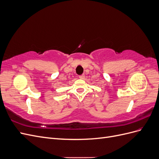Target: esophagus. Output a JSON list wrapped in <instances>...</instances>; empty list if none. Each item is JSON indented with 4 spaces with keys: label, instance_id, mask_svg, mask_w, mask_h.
<instances>
[{
    "label": "esophagus",
    "instance_id": "obj_1",
    "mask_svg": "<svg viewBox=\"0 0 159 159\" xmlns=\"http://www.w3.org/2000/svg\"><path fill=\"white\" fill-rule=\"evenodd\" d=\"M79 78H80V79H81V80H83V79L85 78V75H81L79 76Z\"/></svg>",
    "mask_w": 159,
    "mask_h": 159
}]
</instances>
